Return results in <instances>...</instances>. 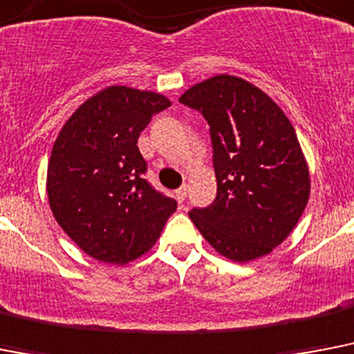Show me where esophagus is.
I'll return each mask as SVG.
<instances>
[{
	"instance_id": "esophagus-1",
	"label": "esophagus",
	"mask_w": 354,
	"mask_h": 354,
	"mask_svg": "<svg viewBox=\"0 0 354 354\" xmlns=\"http://www.w3.org/2000/svg\"><path fill=\"white\" fill-rule=\"evenodd\" d=\"M174 196H176L178 203H183V202H185V198H187V185L180 187V189H178V191L174 192Z\"/></svg>"
}]
</instances>
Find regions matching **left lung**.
Masks as SVG:
<instances>
[{
	"mask_svg": "<svg viewBox=\"0 0 354 354\" xmlns=\"http://www.w3.org/2000/svg\"><path fill=\"white\" fill-rule=\"evenodd\" d=\"M180 103L209 123L216 198L189 218L232 261L266 257L300 220L311 191L297 132L263 91L236 76H214Z\"/></svg>",
	"mask_w": 354,
	"mask_h": 354,
	"instance_id": "1",
	"label": "left lung"
}]
</instances>
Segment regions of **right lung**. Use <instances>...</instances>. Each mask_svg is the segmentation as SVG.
<instances>
[{
    "label": "right lung",
    "instance_id": "obj_1",
    "mask_svg": "<svg viewBox=\"0 0 354 354\" xmlns=\"http://www.w3.org/2000/svg\"><path fill=\"white\" fill-rule=\"evenodd\" d=\"M171 107L162 94L112 85L76 109L54 142L47 194L56 222L88 257L123 266L147 252L176 211L143 178L138 138Z\"/></svg>",
    "mask_w": 354,
    "mask_h": 354
}]
</instances>
